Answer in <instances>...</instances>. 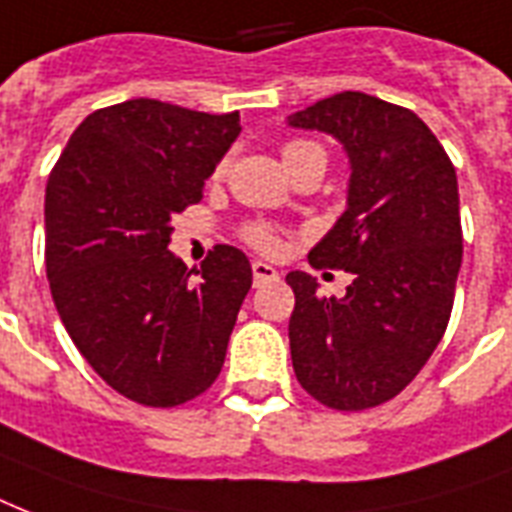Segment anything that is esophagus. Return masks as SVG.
Here are the masks:
<instances>
[{"label": "esophagus", "instance_id": "34e87169", "mask_svg": "<svg viewBox=\"0 0 512 512\" xmlns=\"http://www.w3.org/2000/svg\"><path fill=\"white\" fill-rule=\"evenodd\" d=\"M253 285H261V283H269V280H277L280 272H277L272 264L267 261H253Z\"/></svg>", "mask_w": 512, "mask_h": 512}]
</instances>
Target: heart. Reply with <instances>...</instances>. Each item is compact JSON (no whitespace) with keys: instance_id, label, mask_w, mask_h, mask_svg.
Returning a JSON list of instances; mask_svg holds the SVG:
<instances>
[{"instance_id":"b5f03b06","label":"heart","mask_w":512,"mask_h":512,"mask_svg":"<svg viewBox=\"0 0 512 512\" xmlns=\"http://www.w3.org/2000/svg\"><path fill=\"white\" fill-rule=\"evenodd\" d=\"M310 149H320V146L315 144H307V141H291V144H285L283 149V162L288 165V162H293L299 154L310 152ZM248 237H251L253 243L259 245V248H264V251H272L277 245V237L269 232L267 227H253L251 232H248Z\"/></svg>"}]
</instances>
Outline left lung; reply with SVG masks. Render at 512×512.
<instances>
[{"label":"left lung","mask_w":512,"mask_h":512,"mask_svg":"<svg viewBox=\"0 0 512 512\" xmlns=\"http://www.w3.org/2000/svg\"><path fill=\"white\" fill-rule=\"evenodd\" d=\"M285 122L336 138L350 165L347 208L307 259L352 283L326 299L307 272L285 275L293 371L323 406H379L422 371L449 326L462 267L457 173L417 114L374 95L347 90Z\"/></svg>","instance_id":"left-lung-1"}]
</instances>
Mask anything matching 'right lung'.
<instances>
[{"instance_id": "add662e5", "label": "right lung", "mask_w": 512, "mask_h": 512, "mask_svg": "<svg viewBox=\"0 0 512 512\" xmlns=\"http://www.w3.org/2000/svg\"><path fill=\"white\" fill-rule=\"evenodd\" d=\"M240 117L133 98L71 133L45 192V261L55 310L109 387L154 408L216 382L251 261L216 245L200 269L168 251L170 219L240 136Z\"/></svg>"}]
</instances>
